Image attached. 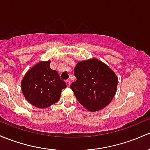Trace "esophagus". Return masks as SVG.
I'll list each match as a JSON object with an SVG mask.
<instances>
[{"label": "esophagus", "instance_id": "1", "mask_svg": "<svg viewBox=\"0 0 150 150\" xmlns=\"http://www.w3.org/2000/svg\"><path fill=\"white\" fill-rule=\"evenodd\" d=\"M66 85H67V86H70V81H69V80H66Z\"/></svg>", "mask_w": 150, "mask_h": 150}]
</instances>
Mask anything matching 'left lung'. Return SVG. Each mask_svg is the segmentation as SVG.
Here are the masks:
<instances>
[{"instance_id": "obj_1", "label": "left lung", "mask_w": 150, "mask_h": 150, "mask_svg": "<svg viewBox=\"0 0 150 150\" xmlns=\"http://www.w3.org/2000/svg\"><path fill=\"white\" fill-rule=\"evenodd\" d=\"M76 81L71 84L79 103L91 112L110 104L116 92L118 77L105 64L96 58L77 63Z\"/></svg>"}]
</instances>
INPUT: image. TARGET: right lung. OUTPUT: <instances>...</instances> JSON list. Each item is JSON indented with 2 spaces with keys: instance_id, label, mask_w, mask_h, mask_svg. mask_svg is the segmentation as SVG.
Returning <instances> with one entry per match:
<instances>
[{
  "instance_id": "1",
  "label": "right lung",
  "mask_w": 150,
  "mask_h": 150,
  "mask_svg": "<svg viewBox=\"0 0 150 150\" xmlns=\"http://www.w3.org/2000/svg\"><path fill=\"white\" fill-rule=\"evenodd\" d=\"M50 61H40L26 73L21 81L24 98L32 105L46 108L59 100L61 90L66 87L58 72L50 67Z\"/></svg>"
}]
</instances>
